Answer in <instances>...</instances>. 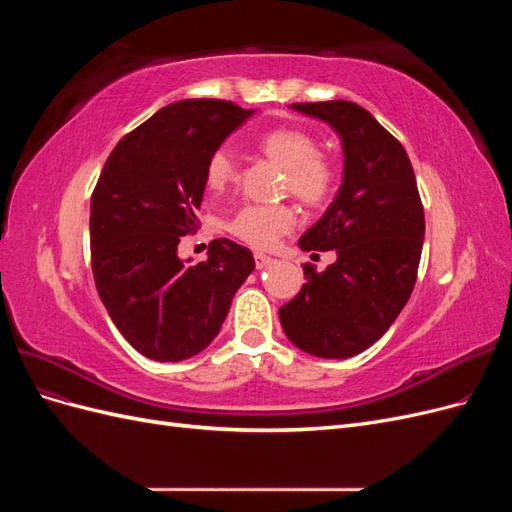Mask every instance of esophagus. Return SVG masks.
Instances as JSON below:
<instances>
[{
    "label": "esophagus",
    "instance_id": "1",
    "mask_svg": "<svg viewBox=\"0 0 512 512\" xmlns=\"http://www.w3.org/2000/svg\"><path fill=\"white\" fill-rule=\"evenodd\" d=\"M254 262H256V269H265V267L271 265L273 258L267 256V254H262V252H254Z\"/></svg>",
    "mask_w": 512,
    "mask_h": 512
}]
</instances>
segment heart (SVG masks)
Instances as JSON below:
<instances>
[{
  "mask_svg": "<svg viewBox=\"0 0 512 512\" xmlns=\"http://www.w3.org/2000/svg\"><path fill=\"white\" fill-rule=\"evenodd\" d=\"M258 149L284 168V190L301 200L305 207H324L337 190L335 162L318 151V141L301 128H273L258 136ZM237 177V166L230 153L218 149L205 166V183L211 192H222ZM297 224V211L286 203L243 205L226 222L232 237L256 247L271 250L286 232Z\"/></svg>",
  "mask_w": 512,
  "mask_h": 512,
  "instance_id": "1",
  "label": "heart"
}]
</instances>
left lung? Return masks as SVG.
Returning a JSON list of instances; mask_svg holds the SVG:
<instances>
[{
	"label": "left lung",
	"instance_id": "1",
	"mask_svg": "<svg viewBox=\"0 0 512 512\" xmlns=\"http://www.w3.org/2000/svg\"><path fill=\"white\" fill-rule=\"evenodd\" d=\"M342 136L344 181L327 213L299 239L305 252L335 250L322 273L280 307L290 342L322 359H348L376 344L408 303L425 237V211L408 153L363 106L297 102Z\"/></svg>",
	"mask_w": 512,
	"mask_h": 512
}]
</instances>
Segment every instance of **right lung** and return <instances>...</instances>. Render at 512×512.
<instances>
[{
  "label": "right lung",
  "mask_w": 512,
  "mask_h": 512,
  "mask_svg": "<svg viewBox=\"0 0 512 512\" xmlns=\"http://www.w3.org/2000/svg\"><path fill=\"white\" fill-rule=\"evenodd\" d=\"M252 111L228 100H181L128 132L91 194V271L119 333L153 361H183L220 333L232 297L254 271L230 239L185 265L183 235L200 226L205 166Z\"/></svg>",
  "instance_id": "right-lung-1"
}]
</instances>
